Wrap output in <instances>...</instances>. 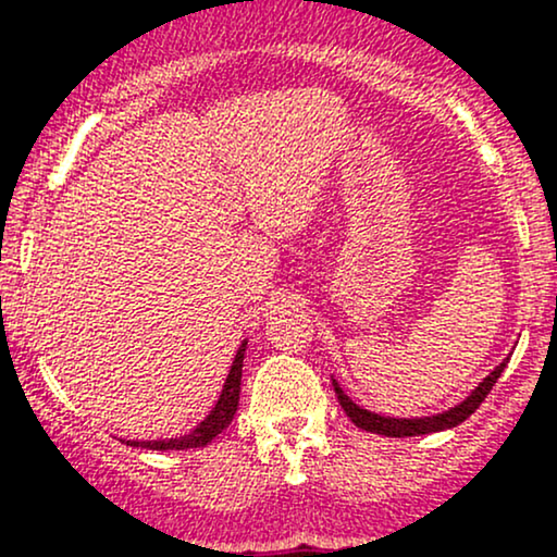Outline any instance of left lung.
<instances>
[{
	"instance_id": "1",
	"label": "left lung",
	"mask_w": 557,
	"mask_h": 557,
	"mask_svg": "<svg viewBox=\"0 0 557 557\" xmlns=\"http://www.w3.org/2000/svg\"><path fill=\"white\" fill-rule=\"evenodd\" d=\"M508 361H510V356H508V359H503L500 367L492 369V372L484 376V380L479 382V385L471 389V393L466 395L461 403H458V406L447 408V411H443V413H432V417H413V419L382 417V413L367 411L363 406H356V403L343 393V387L337 385L335 380H332V387H335V395H337V400H341L343 411L348 413L350 421H354L356 426H361V430L374 432V434H385V437H417V434L453 430V426H458L461 421L469 419L471 413H474L476 408L482 406V400L487 398L490 389L495 387L497 376L503 374V369L508 367Z\"/></svg>"
}]
</instances>
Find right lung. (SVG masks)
<instances>
[{
	"instance_id": "add662e5",
	"label": "right lung",
	"mask_w": 557,
	"mask_h": 557,
	"mask_svg": "<svg viewBox=\"0 0 557 557\" xmlns=\"http://www.w3.org/2000/svg\"><path fill=\"white\" fill-rule=\"evenodd\" d=\"M246 345H248V341L240 343L220 398H216L214 408L207 413V419H203L196 430H190L188 434H181V437H170V440H127V443L123 440V443L131 447H146V450H188V447H203V445L212 443L216 434H220L230 424V421H233L235 411H238L243 356H246Z\"/></svg>"
}]
</instances>
